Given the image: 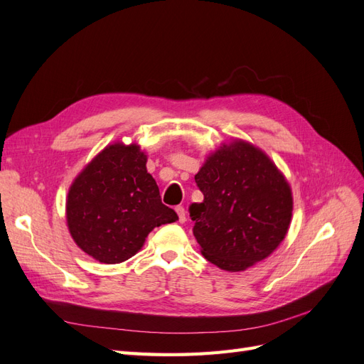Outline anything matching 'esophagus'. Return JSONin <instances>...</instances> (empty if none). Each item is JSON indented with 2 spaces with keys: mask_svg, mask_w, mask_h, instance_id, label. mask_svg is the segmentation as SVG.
<instances>
[{
  "mask_svg": "<svg viewBox=\"0 0 364 364\" xmlns=\"http://www.w3.org/2000/svg\"><path fill=\"white\" fill-rule=\"evenodd\" d=\"M176 213H178V215H179V222H181V223H185V220H186L185 208H183V206H178V208H176Z\"/></svg>",
  "mask_w": 364,
  "mask_h": 364,
  "instance_id": "1",
  "label": "esophagus"
}]
</instances>
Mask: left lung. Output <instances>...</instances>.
Here are the masks:
<instances>
[{
    "label": "left lung",
    "instance_id": "8db88e82",
    "mask_svg": "<svg viewBox=\"0 0 364 364\" xmlns=\"http://www.w3.org/2000/svg\"><path fill=\"white\" fill-rule=\"evenodd\" d=\"M202 203L190 206L203 257L226 272L266 259L287 235L293 197L270 158L235 139L211 153L196 174Z\"/></svg>",
    "mask_w": 364,
    "mask_h": 364
}]
</instances>
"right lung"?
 <instances>
[{
    "label": "right lung",
    "mask_w": 364,
    "mask_h": 364,
    "mask_svg": "<svg viewBox=\"0 0 364 364\" xmlns=\"http://www.w3.org/2000/svg\"><path fill=\"white\" fill-rule=\"evenodd\" d=\"M138 144L105 147L79 173L67 197V223L75 245L94 259L118 264L132 258L156 226L178 220L161 202Z\"/></svg>",
    "instance_id": "right-lung-1"
}]
</instances>
